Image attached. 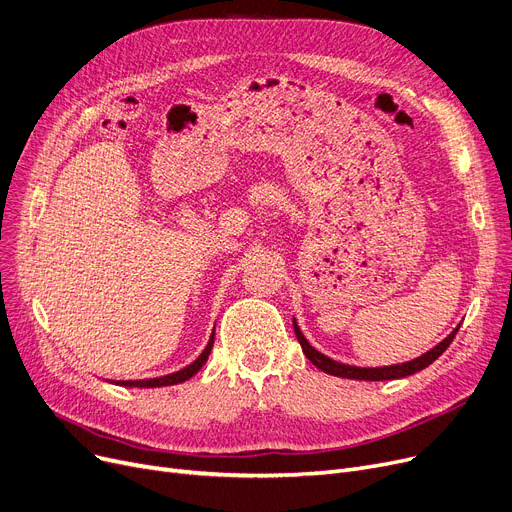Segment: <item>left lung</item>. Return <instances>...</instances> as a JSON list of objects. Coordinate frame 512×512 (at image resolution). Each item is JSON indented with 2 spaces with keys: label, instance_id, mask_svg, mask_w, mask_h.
<instances>
[{
  "label": "left lung",
  "instance_id": "8db88e82",
  "mask_svg": "<svg viewBox=\"0 0 512 512\" xmlns=\"http://www.w3.org/2000/svg\"><path fill=\"white\" fill-rule=\"evenodd\" d=\"M294 331H296V337L298 342L302 346V352L308 356V360L314 364L316 369H321L323 373H329V375H335V377H344V379H360V381H385V379H402V377H408L412 373H419L423 369H427L429 364L440 358L446 348L452 344V339L456 337L458 333V327L444 339V342L437 344L435 348H431L429 352H425L423 356L410 360V362H402V364H392V367H381V369H360V367H350V364H342V362H335L331 358H327L325 354L316 352L308 342L306 337L302 335L300 327L296 325V319H294Z\"/></svg>",
  "mask_w": 512,
  "mask_h": 512
}]
</instances>
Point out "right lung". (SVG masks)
<instances>
[{
    "label": "right lung",
    "mask_w": 512,
    "mask_h": 512,
    "mask_svg": "<svg viewBox=\"0 0 512 512\" xmlns=\"http://www.w3.org/2000/svg\"><path fill=\"white\" fill-rule=\"evenodd\" d=\"M212 344H214V331H212V335H210V342H208V346L204 348V352L193 360L189 367H185V369H181V371H177V373H173V375H166V377H158V379H141V381H120V385H125V387H162V385H175V383H183V381H187L189 377H193L196 375L204 364H206V360H208V356H210V350H212Z\"/></svg>",
    "instance_id": "add662e5"
}]
</instances>
